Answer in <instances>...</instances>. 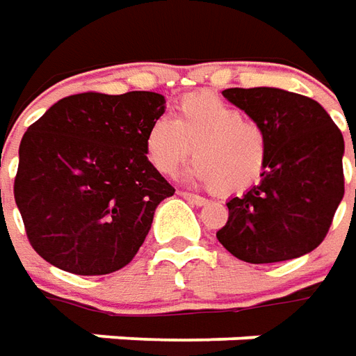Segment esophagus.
<instances>
[{
	"instance_id": "34e87169",
	"label": "esophagus",
	"mask_w": 356,
	"mask_h": 356,
	"mask_svg": "<svg viewBox=\"0 0 356 356\" xmlns=\"http://www.w3.org/2000/svg\"><path fill=\"white\" fill-rule=\"evenodd\" d=\"M180 195H182L184 199H188L190 203H193V205H197V207H203V205H207V203H209L205 197H199V195H195V193H190V191H180Z\"/></svg>"
}]
</instances>
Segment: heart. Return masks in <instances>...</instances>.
Here are the masks:
<instances>
[{"label":"heart","mask_w":356,"mask_h":356,"mask_svg":"<svg viewBox=\"0 0 356 356\" xmlns=\"http://www.w3.org/2000/svg\"><path fill=\"white\" fill-rule=\"evenodd\" d=\"M145 155L161 174L170 176L191 157L190 178L234 195L251 188L264 172L268 136L243 111L209 92L184 95L176 120L157 117L145 130Z\"/></svg>","instance_id":"b5f03b06"}]
</instances>
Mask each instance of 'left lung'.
Here are the masks:
<instances>
[{"instance_id": "1", "label": "left lung", "mask_w": 356, "mask_h": 356, "mask_svg": "<svg viewBox=\"0 0 356 356\" xmlns=\"http://www.w3.org/2000/svg\"><path fill=\"white\" fill-rule=\"evenodd\" d=\"M222 95L266 130L268 159L261 182L228 199V222L216 238L251 264L311 253L326 238L345 193L341 130L318 102L299 93L228 88Z\"/></svg>"}]
</instances>
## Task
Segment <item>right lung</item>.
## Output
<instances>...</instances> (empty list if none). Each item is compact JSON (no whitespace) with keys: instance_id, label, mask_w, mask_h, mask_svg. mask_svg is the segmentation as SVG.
<instances>
[{"instance_id":"add662e5","label":"right lung","mask_w":356,"mask_h":356,"mask_svg":"<svg viewBox=\"0 0 356 356\" xmlns=\"http://www.w3.org/2000/svg\"><path fill=\"white\" fill-rule=\"evenodd\" d=\"M165 95L76 93L45 111L22 136L15 201L30 245L80 276L130 263L153 214L174 188L145 155V130Z\"/></svg>"}]
</instances>
